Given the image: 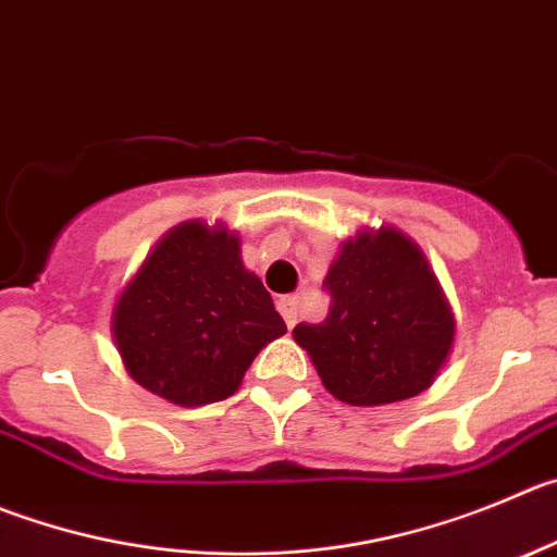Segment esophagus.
I'll return each mask as SVG.
<instances>
[{
	"label": "esophagus",
	"instance_id": "obj_1",
	"mask_svg": "<svg viewBox=\"0 0 557 557\" xmlns=\"http://www.w3.org/2000/svg\"><path fill=\"white\" fill-rule=\"evenodd\" d=\"M277 310H280V315L285 319V324L294 326L296 319H299V299H296V296H280Z\"/></svg>",
	"mask_w": 557,
	"mask_h": 557
}]
</instances>
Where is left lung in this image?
<instances>
[{
  "instance_id": "8db88e82",
  "label": "left lung",
  "mask_w": 557,
  "mask_h": 557,
  "mask_svg": "<svg viewBox=\"0 0 557 557\" xmlns=\"http://www.w3.org/2000/svg\"><path fill=\"white\" fill-rule=\"evenodd\" d=\"M330 315L296 324L294 341L337 401L382 407L436 379L454 346L456 321L418 244L396 227L362 231L326 272Z\"/></svg>"
}]
</instances>
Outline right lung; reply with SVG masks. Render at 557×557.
<instances>
[{
    "label": "right lung",
    "instance_id": "right-lung-1",
    "mask_svg": "<svg viewBox=\"0 0 557 557\" xmlns=\"http://www.w3.org/2000/svg\"><path fill=\"white\" fill-rule=\"evenodd\" d=\"M280 335L285 321L244 269L236 233L200 220L156 244L112 310L128 376L178 407L225 401Z\"/></svg>",
    "mask_w": 557,
    "mask_h": 557
}]
</instances>
